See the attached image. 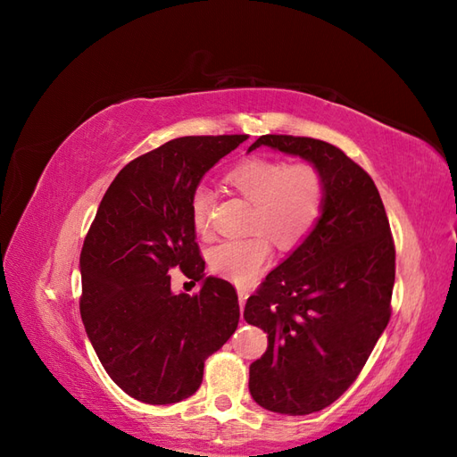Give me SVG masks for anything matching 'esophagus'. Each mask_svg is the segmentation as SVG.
<instances>
[{"instance_id": "obj_1", "label": "esophagus", "mask_w": 457, "mask_h": 457, "mask_svg": "<svg viewBox=\"0 0 457 457\" xmlns=\"http://www.w3.org/2000/svg\"><path fill=\"white\" fill-rule=\"evenodd\" d=\"M247 297H250V292H247L245 287H238V303H240V311L244 309Z\"/></svg>"}]
</instances>
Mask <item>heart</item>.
Segmentation results:
<instances>
[{"label": "heart", "instance_id": "obj_1", "mask_svg": "<svg viewBox=\"0 0 457 457\" xmlns=\"http://www.w3.org/2000/svg\"><path fill=\"white\" fill-rule=\"evenodd\" d=\"M227 183L252 202L247 228L255 234L212 247L210 267L232 282L250 284L269 265V238L292 250L314 230L324 212L326 183L312 163L287 165L284 160L262 156L238 162L227 173ZM212 200V190L204 185L192 192L190 217L198 232L207 230Z\"/></svg>", "mask_w": 457, "mask_h": 457}]
</instances>
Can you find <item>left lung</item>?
<instances>
[{
  "label": "left lung",
  "mask_w": 457,
  "mask_h": 457,
  "mask_svg": "<svg viewBox=\"0 0 457 457\" xmlns=\"http://www.w3.org/2000/svg\"><path fill=\"white\" fill-rule=\"evenodd\" d=\"M299 156L322 173L326 204L314 230L247 299L244 318L269 336L250 366L265 410L307 416L329 406L364 368L391 318L395 244L371 177L337 146L262 135L250 146Z\"/></svg>",
  "instance_id": "obj_1"
}]
</instances>
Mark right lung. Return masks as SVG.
<instances>
[{"mask_svg": "<svg viewBox=\"0 0 457 457\" xmlns=\"http://www.w3.org/2000/svg\"><path fill=\"white\" fill-rule=\"evenodd\" d=\"M245 135L179 137L129 162L108 187L79 257V311L112 381L146 404L198 391L205 358L238 328L237 289L205 276L190 198ZM203 286L173 295L169 270Z\"/></svg>", "mask_w": 457, "mask_h": 457, "instance_id": "right-lung-1", "label": "right lung"}]
</instances>
